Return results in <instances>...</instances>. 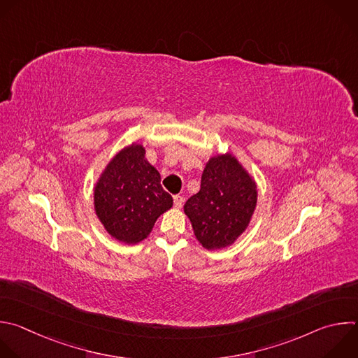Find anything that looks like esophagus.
I'll list each match as a JSON object with an SVG mask.
<instances>
[{
    "instance_id": "esophagus-1",
    "label": "esophagus",
    "mask_w": 358,
    "mask_h": 358,
    "mask_svg": "<svg viewBox=\"0 0 358 358\" xmlns=\"http://www.w3.org/2000/svg\"><path fill=\"white\" fill-rule=\"evenodd\" d=\"M182 202H184L182 195H174V208L180 209L182 206Z\"/></svg>"
}]
</instances>
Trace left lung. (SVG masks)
Wrapping results in <instances>:
<instances>
[{
  "mask_svg": "<svg viewBox=\"0 0 358 358\" xmlns=\"http://www.w3.org/2000/svg\"><path fill=\"white\" fill-rule=\"evenodd\" d=\"M257 184L231 153L212 156L201 188L184 205L194 234L206 250L231 246L248 229L257 206Z\"/></svg>",
  "mask_w": 358,
  "mask_h": 358,
  "instance_id": "8db88e82",
  "label": "left lung"
}]
</instances>
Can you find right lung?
Listing matches in <instances>:
<instances>
[{"label":"right lung","instance_id":"obj_1","mask_svg":"<svg viewBox=\"0 0 358 358\" xmlns=\"http://www.w3.org/2000/svg\"><path fill=\"white\" fill-rule=\"evenodd\" d=\"M143 145L134 142L119 150L94 185V209L103 229L125 245H138L156 220L173 206L162 188L160 173L148 162Z\"/></svg>","mask_w":358,"mask_h":358}]
</instances>
